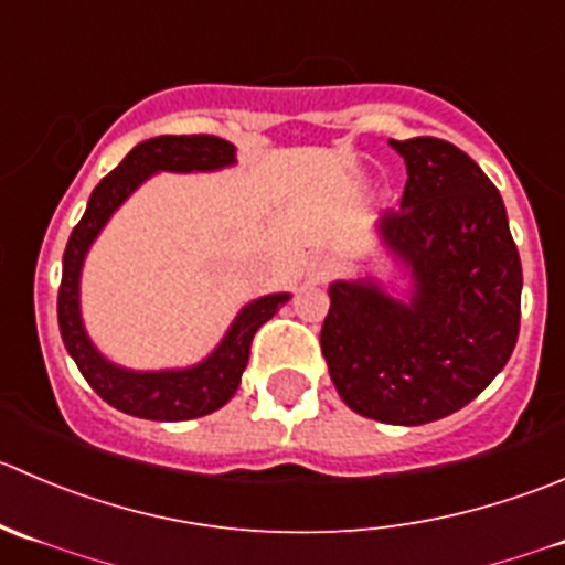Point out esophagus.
I'll return each mask as SVG.
<instances>
[{"label":"esophagus","instance_id":"esophagus-1","mask_svg":"<svg viewBox=\"0 0 565 565\" xmlns=\"http://www.w3.org/2000/svg\"><path fill=\"white\" fill-rule=\"evenodd\" d=\"M332 269H334V264L329 255H310V260H307V266H305V275L310 282H323V280H329Z\"/></svg>","mask_w":565,"mask_h":565}]
</instances>
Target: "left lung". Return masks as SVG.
<instances>
[{
  "label": "left lung",
  "mask_w": 565,
  "mask_h": 565,
  "mask_svg": "<svg viewBox=\"0 0 565 565\" xmlns=\"http://www.w3.org/2000/svg\"><path fill=\"white\" fill-rule=\"evenodd\" d=\"M390 145L409 178L376 236L412 288L398 299L371 275L334 280L321 351L349 409L423 426L470 404L505 367L522 264L500 192L465 150L434 137Z\"/></svg>",
  "instance_id": "8db88e82"
}]
</instances>
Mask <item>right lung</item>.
Listing matches in <instances>:
<instances>
[{
	"instance_id": "1",
	"label": "right lung",
	"mask_w": 565,
	"mask_h": 565,
	"mask_svg": "<svg viewBox=\"0 0 565 565\" xmlns=\"http://www.w3.org/2000/svg\"><path fill=\"white\" fill-rule=\"evenodd\" d=\"M233 164H236V145L211 134H192V137L164 134V137L145 139L93 189L85 216L71 233L57 296L60 334L87 384L106 404L126 415L175 423L222 409L242 384L255 332L290 299V294H269L244 305L220 345L205 360L189 367L131 371L106 360L87 334L79 305L82 266L111 214L156 172H214Z\"/></svg>"
}]
</instances>
